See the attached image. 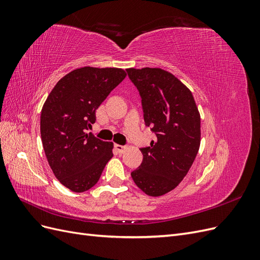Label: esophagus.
<instances>
[{
    "label": "esophagus",
    "mask_w": 260,
    "mask_h": 260,
    "mask_svg": "<svg viewBox=\"0 0 260 260\" xmlns=\"http://www.w3.org/2000/svg\"><path fill=\"white\" fill-rule=\"evenodd\" d=\"M115 148H116V151L119 153V154H122L124 151H125V146H123V145H119V144H116L115 145Z\"/></svg>",
    "instance_id": "34e87169"
}]
</instances>
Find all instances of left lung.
Masks as SVG:
<instances>
[{"label":"left lung","instance_id":"obj_1","mask_svg":"<svg viewBox=\"0 0 260 260\" xmlns=\"http://www.w3.org/2000/svg\"><path fill=\"white\" fill-rule=\"evenodd\" d=\"M138 89L146 127L157 138L142 147V164L131 172L135 183L149 196L170 192L183 180L198 155L201 117L191 91L160 68H129Z\"/></svg>","mask_w":260,"mask_h":260}]
</instances>
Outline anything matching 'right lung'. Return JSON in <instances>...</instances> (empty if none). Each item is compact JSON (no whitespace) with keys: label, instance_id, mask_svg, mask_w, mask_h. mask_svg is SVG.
<instances>
[{"label":"right lung","instance_id":"obj_1","mask_svg":"<svg viewBox=\"0 0 260 260\" xmlns=\"http://www.w3.org/2000/svg\"><path fill=\"white\" fill-rule=\"evenodd\" d=\"M120 68L82 67L67 74L54 86L41 112L44 153L55 177L76 193L98 183L113 157V142L86 133L95 112L125 78Z\"/></svg>","mask_w":260,"mask_h":260}]
</instances>
